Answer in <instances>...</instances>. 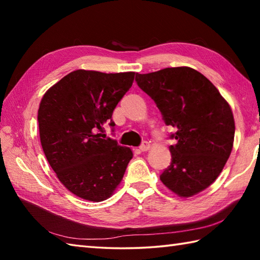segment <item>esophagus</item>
Wrapping results in <instances>:
<instances>
[{
  "instance_id": "obj_1",
  "label": "esophagus",
  "mask_w": 260,
  "mask_h": 260,
  "mask_svg": "<svg viewBox=\"0 0 260 260\" xmlns=\"http://www.w3.org/2000/svg\"><path fill=\"white\" fill-rule=\"evenodd\" d=\"M151 148V145H150V143L148 142H144L143 143V144L140 146V150L142 151V152H146V151H148Z\"/></svg>"
}]
</instances>
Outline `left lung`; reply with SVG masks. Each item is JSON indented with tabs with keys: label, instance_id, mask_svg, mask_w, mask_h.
<instances>
[{
	"label": "left lung",
	"instance_id": "8db88e82",
	"mask_svg": "<svg viewBox=\"0 0 260 260\" xmlns=\"http://www.w3.org/2000/svg\"><path fill=\"white\" fill-rule=\"evenodd\" d=\"M137 85L161 110L171 135V165L162 183L181 198L206 190L221 173L233 151L235 119L228 102L207 77L190 67L137 74Z\"/></svg>",
	"mask_w": 260,
	"mask_h": 260
}]
</instances>
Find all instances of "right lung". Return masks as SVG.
Wrapping results in <instances>:
<instances>
[{"label":"right lung","instance_id":"right-lung-1","mask_svg":"<svg viewBox=\"0 0 260 260\" xmlns=\"http://www.w3.org/2000/svg\"><path fill=\"white\" fill-rule=\"evenodd\" d=\"M135 73L75 70L49 88L38 110L42 150L59 181L75 196L101 202L113 196L133 157L129 147L105 139L104 125Z\"/></svg>","mask_w":260,"mask_h":260}]
</instances>
